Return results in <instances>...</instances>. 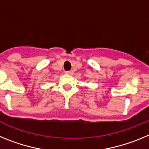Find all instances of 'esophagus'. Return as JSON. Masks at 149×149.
<instances>
[{
    "mask_svg": "<svg viewBox=\"0 0 149 149\" xmlns=\"http://www.w3.org/2000/svg\"><path fill=\"white\" fill-rule=\"evenodd\" d=\"M65 74H73V71H66V72H65Z\"/></svg>",
    "mask_w": 149,
    "mask_h": 149,
    "instance_id": "34e87169",
    "label": "esophagus"
}]
</instances>
